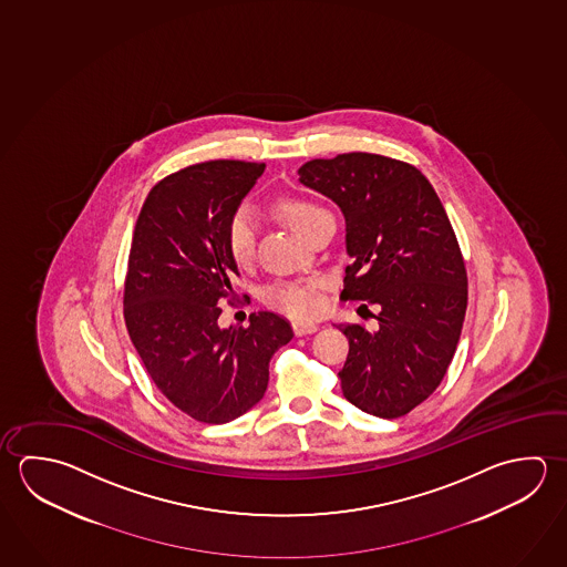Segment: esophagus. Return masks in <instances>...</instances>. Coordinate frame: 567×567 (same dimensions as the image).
<instances>
[{"mask_svg":"<svg viewBox=\"0 0 567 567\" xmlns=\"http://www.w3.org/2000/svg\"><path fill=\"white\" fill-rule=\"evenodd\" d=\"M292 330H295L297 337H305V334L317 332L318 324L310 322V320H295V322H292Z\"/></svg>","mask_w":567,"mask_h":567,"instance_id":"34e87169","label":"esophagus"}]
</instances>
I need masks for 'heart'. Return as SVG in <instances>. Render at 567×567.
Instances as JSON below:
<instances>
[{
  "mask_svg": "<svg viewBox=\"0 0 567 567\" xmlns=\"http://www.w3.org/2000/svg\"><path fill=\"white\" fill-rule=\"evenodd\" d=\"M277 209L282 215V219L287 220L300 237L307 235V230L312 227L315 220L327 215V210L320 209L315 203L295 199V197L279 200ZM225 239H227L230 257L239 265H247L252 259L255 245H257V223L252 219L249 209L235 210L230 215L227 230H225ZM320 287H322L320 280L277 285L267 292V300H269L270 307L285 310L292 317H312L322 307Z\"/></svg>",
  "mask_w": 567,
  "mask_h": 567,
  "instance_id": "obj_1",
  "label": "heart"
}]
</instances>
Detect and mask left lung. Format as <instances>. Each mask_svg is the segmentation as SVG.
<instances>
[{
	"instance_id": "left-lung-1",
	"label": "left lung",
	"mask_w": 567,
	"mask_h": 567,
	"mask_svg": "<svg viewBox=\"0 0 567 567\" xmlns=\"http://www.w3.org/2000/svg\"><path fill=\"white\" fill-rule=\"evenodd\" d=\"M298 177L347 220L340 298L380 310L374 332L338 324L348 338L342 394L372 416H404L442 382L466 317V267L446 210L416 167L382 155L308 161Z\"/></svg>"
}]
</instances>
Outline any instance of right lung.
Here are the masks:
<instances>
[{"label": "right lung", "mask_w": 567, "mask_h": 567, "mask_svg": "<svg viewBox=\"0 0 567 567\" xmlns=\"http://www.w3.org/2000/svg\"><path fill=\"white\" fill-rule=\"evenodd\" d=\"M260 163L207 161L159 181L131 240L125 324L161 392L205 424H227L257 406L272 354L290 342L285 318L262 310L249 327H219L220 302L239 277L225 230Z\"/></svg>", "instance_id": "obj_1"}]
</instances>
